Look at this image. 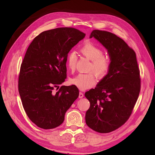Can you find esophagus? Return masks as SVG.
<instances>
[{
	"instance_id": "1",
	"label": "esophagus",
	"mask_w": 155,
	"mask_h": 155,
	"mask_svg": "<svg viewBox=\"0 0 155 155\" xmlns=\"http://www.w3.org/2000/svg\"><path fill=\"white\" fill-rule=\"evenodd\" d=\"M84 94L82 93V92H80L79 93V98H80V99H82V97H84Z\"/></svg>"
}]
</instances>
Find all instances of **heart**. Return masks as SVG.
Listing matches in <instances>:
<instances>
[{"mask_svg":"<svg viewBox=\"0 0 155 155\" xmlns=\"http://www.w3.org/2000/svg\"><path fill=\"white\" fill-rule=\"evenodd\" d=\"M80 52L82 55L91 60L89 64L88 73H80L70 79V83L74 85L80 90L85 91L95 85V75L102 78L107 75L111 67V58L106 53H104V50L92 42L84 43L80 48ZM77 61V54L75 51H71L67 56V64L69 70L73 71L75 68Z\"/></svg>","mask_w":155,"mask_h":155,"instance_id":"b5f03b06","label":"heart"}]
</instances>
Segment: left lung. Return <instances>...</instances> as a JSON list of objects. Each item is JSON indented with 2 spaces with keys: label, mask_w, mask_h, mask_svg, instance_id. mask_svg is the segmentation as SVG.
Here are the masks:
<instances>
[{
  "label": "left lung",
  "mask_w": 155,
  "mask_h": 155,
  "mask_svg": "<svg viewBox=\"0 0 155 155\" xmlns=\"http://www.w3.org/2000/svg\"><path fill=\"white\" fill-rule=\"evenodd\" d=\"M107 49L111 58L107 75L85 93L91 104L87 125L100 133L121 127L131 116L141 90L140 71L135 51L112 32L95 29L91 35Z\"/></svg>",
  "instance_id": "1"
}]
</instances>
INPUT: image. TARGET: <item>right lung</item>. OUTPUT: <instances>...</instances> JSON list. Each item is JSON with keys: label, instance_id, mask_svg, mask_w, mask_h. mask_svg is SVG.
Instances as JSON below:
<instances>
[{"label": "right lung", "instance_id": "1", "mask_svg": "<svg viewBox=\"0 0 155 155\" xmlns=\"http://www.w3.org/2000/svg\"><path fill=\"white\" fill-rule=\"evenodd\" d=\"M85 34L73 28L42 32L29 45L21 65L18 90L29 119L45 129L61 125L78 97L74 85L61 86L67 78V56ZM57 89V88H56Z\"/></svg>", "mask_w": 155, "mask_h": 155}]
</instances>
